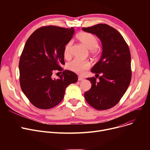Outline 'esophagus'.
Returning a JSON list of instances; mask_svg holds the SVG:
<instances>
[{"label": "esophagus", "mask_w": 150, "mask_h": 150, "mask_svg": "<svg viewBox=\"0 0 150 150\" xmlns=\"http://www.w3.org/2000/svg\"><path fill=\"white\" fill-rule=\"evenodd\" d=\"M78 81H82V80H84V78H83V77H81V76H78Z\"/></svg>", "instance_id": "obj_1"}]
</instances>
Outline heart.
<instances>
[{"label": "heart", "instance_id": "heart-1", "mask_svg": "<svg viewBox=\"0 0 150 150\" xmlns=\"http://www.w3.org/2000/svg\"><path fill=\"white\" fill-rule=\"evenodd\" d=\"M76 38L81 44L91 50L92 54H98V50L97 47H98V41L93 35L87 32H81L77 35ZM72 45V41H69L64 47V56L66 59H69L71 57ZM90 67L91 64L89 61L78 59H75L68 64V69L70 70L80 74H84L86 70L89 69Z\"/></svg>", "mask_w": 150, "mask_h": 150}]
</instances>
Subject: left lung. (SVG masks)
Segmentation results:
<instances>
[{"label":"left lung","mask_w":150,"mask_h":150,"mask_svg":"<svg viewBox=\"0 0 150 150\" xmlns=\"http://www.w3.org/2000/svg\"><path fill=\"white\" fill-rule=\"evenodd\" d=\"M86 32L96 35L102 44L100 60L91 72L99 76L88 78L92 84L84 93L86 101L97 110L111 108L119 103L127 91L131 80V54L129 47L121 34L114 28L105 23L84 27Z\"/></svg>","instance_id":"obj_1"}]
</instances>
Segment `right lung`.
<instances>
[{"label":"right lung","mask_w":150,"mask_h":150,"mask_svg":"<svg viewBox=\"0 0 150 150\" xmlns=\"http://www.w3.org/2000/svg\"><path fill=\"white\" fill-rule=\"evenodd\" d=\"M74 34L73 27H42L30 35L23 47L19 64L21 88L30 103L39 109L58 105L66 88L78 81L76 74L61 67L65 64L64 47ZM61 71L63 74L59 79L52 78L54 72Z\"/></svg>","instance_id":"obj_1"}]
</instances>
